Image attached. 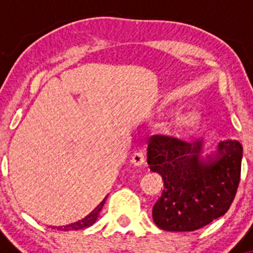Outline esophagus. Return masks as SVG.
Listing matches in <instances>:
<instances>
[{"instance_id":"34e87169","label":"esophagus","mask_w":253,"mask_h":253,"mask_svg":"<svg viewBox=\"0 0 253 253\" xmlns=\"http://www.w3.org/2000/svg\"><path fill=\"white\" fill-rule=\"evenodd\" d=\"M145 162V155L143 152H140V151H138V152H134L130 157V163L133 165H135V167H139V165L144 164Z\"/></svg>"}]
</instances>
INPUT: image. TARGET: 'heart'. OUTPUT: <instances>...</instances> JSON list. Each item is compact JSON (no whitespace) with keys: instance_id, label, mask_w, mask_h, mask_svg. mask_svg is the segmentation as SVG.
Returning <instances> with one entry per match:
<instances>
[{"instance_id":"b5f03b06","label":"heart","mask_w":253,"mask_h":253,"mask_svg":"<svg viewBox=\"0 0 253 253\" xmlns=\"http://www.w3.org/2000/svg\"><path fill=\"white\" fill-rule=\"evenodd\" d=\"M200 121V114L196 110H188L184 114L179 115L176 119L175 124H173V129L175 132L185 133L190 132L197 126Z\"/></svg>"}]
</instances>
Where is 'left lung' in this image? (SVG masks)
<instances>
[{
	"mask_svg": "<svg viewBox=\"0 0 253 253\" xmlns=\"http://www.w3.org/2000/svg\"><path fill=\"white\" fill-rule=\"evenodd\" d=\"M201 143L171 135L149 139L147 163L164 188L153 205L156 225L165 231L190 232L222 216L236 197L242 171L239 141L219 144L215 161L200 159Z\"/></svg>",
	"mask_w": 253,
	"mask_h": 253,
	"instance_id": "obj_1",
	"label": "left lung"
}]
</instances>
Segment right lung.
<instances>
[{"label":"right lung","mask_w":253,"mask_h":253,"mask_svg":"<svg viewBox=\"0 0 253 253\" xmlns=\"http://www.w3.org/2000/svg\"><path fill=\"white\" fill-rule=\"evenodd\" d=\"M104 202H106V199H104L103 201L101 202L100 205H98L97 207L91 211V213H89L85 217H83L82 220H78V221L74 222V223H70V225L64 226V227H57V229H59V231L66 232V231H77V229H82V228L89 227V226H91L92 223H94L97 220L98 214H100L101 210H102Z\"/></svg>","instance_id":"1"}]
</instances>
